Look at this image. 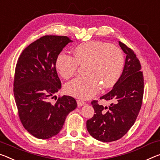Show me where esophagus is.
<instances>
[{
	"label": "esophagus",
	"mask_w": 160,
	"mask_h": 160,
	"mask_svg": "<svg viewBox=\"0 0 160 160\" xmlns=\"http://www.w3.org/2000/svg\"><path fill=\"white\" fill-rule=\"evenodd\" d=\"M77 103H78V107H82L84 105H85V102L84 101L81 100H77Z\"/></svg>",
	"instance_id": "obj_1"
}]
</instances>
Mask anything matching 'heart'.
I'll use <instances>...</instances> for the list:
<instances>
[{
	"instance_id": "obj_1",
	"label": "heart",
	"mask_w": 160,
	"mask_h": 160,
	"mask_svg": "<svg viewBox=\"0 0 160 160\" xmlns=\"http://www.w3.org/2000/svg\"><path fill=\"white\" fill-rule=\"evenodd\" d=\"M73 56L61 52L55 60V68L65 79L78 72L79 65L86 66L87 75L80 76L65 85L68 95L80 99H89L100 91L115 85L122 73L125 57L120 48L108 42L90 40L82 42L73 50Z\"/></svg>"
}]
</instances>
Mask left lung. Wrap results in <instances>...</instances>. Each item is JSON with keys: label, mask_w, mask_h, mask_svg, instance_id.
Returning a JSON list of instances; mask_svg holds the SVG:
<instances>
[{"label": "left lung", "mask_w": 160, "mask_h": 160, "mask_svg": "<svg viewBox=\"0 0 160 160\" xmlns=\"http://www.w3.org/2000/svg\"><path fill=\"white\" fill-rule=\"evenodd\" d=\"M119 45L126 54L122 73L112 90L100 97L110 105L108 107L92 101L95 114L86 123L90 135L104 142L118 140L128 132L142 102L144 78L140 62L132 50L120 41Z\"/></svg>", "instance_id": "8db88e82"}]
</instances>
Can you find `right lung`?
I'll return each mask as SVG.
<instances>
[{
    "mask_svg": "<svg viewBox=\"0 0 160 160\" xmlns=\"http://www.w3.org/2000/svg\"><path fill=\"white\" fill-rule=\"evenodd\" d=\"M72 40L67 36L45 35L30 44L20 55L14 78L15 100L22 125L35 138L45 139L58 135L68 114L77 108L70 96L50 99L61 88L55 60Z\"/></svg>",
    "mask_w": 160,
    "mask_h": 160,
    "instance_id": "obj_1",
    "label": "right lung"
}]
</instances>
